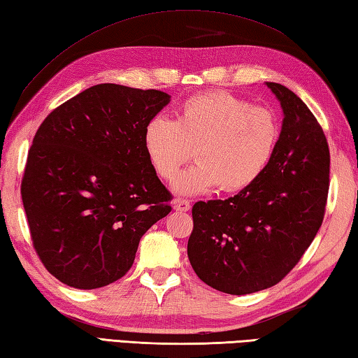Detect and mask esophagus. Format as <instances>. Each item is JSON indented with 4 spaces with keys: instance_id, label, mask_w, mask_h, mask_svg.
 Instances as JSON below:
<instances>
[{
    "instance_id": "34e87169",
    "label": "esophagus",
    "mask_w": 358,
    "mask_h": 358,
    "mask_svg": "<svg viewBox=\"0 0 358 358\" xmlns=\"http://www.w3.org/2000/svg\"><path fill=\"white\" fill-rule=\"evenodd\" d=\"M173 208L177 211H187L191 208V203H189V200H186V199H175Z\"/></svg>"
}]
</instances>
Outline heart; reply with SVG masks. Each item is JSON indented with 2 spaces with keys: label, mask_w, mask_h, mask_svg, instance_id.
<instances>
[{
  "label": "heart",
  "mask_w": 358,
  "mask_h": 358,
  "mask_svg": "<svg viewBox=\"0 0 358 358\" xmlns=\"http://www.w3.org/2000/svg\"><path fill=\"white\" fill-rule=\"evenodd\" d=\"M278 122L268 108L222 90L194 95L181 103L175 120L155 115L142 144L155 173L172 181L196 152L199 159L175 181L180 194H203L220 186L239 192L262 177L275 150Z\"/></svg>",
  "instance_id": "heart-1"
}]
</instances>
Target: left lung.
I'll use <instances>...</instances> for the list:
<instances>
[{
    "mask_svg": "<svg viewBox=\"0 0 358 358\" xmlns=\"http://www.w3.org/2000/svg\"><path fill=\"white\" fill-rule=\"evenodd\" d=\"M283 109L268 167L225 200L197 201L187 257L201 282L227 294L277 285L313 243L326 213L329 144L316 117L278 83H266Z\"/></svg>",
    "mask_w": 358,
    "mask_h": 358,
    "instance_id": "8db88e82",
    "label": "left lung"
}]
</instances>
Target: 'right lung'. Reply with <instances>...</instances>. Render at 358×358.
<instances>
[{
	"label": "right lung",
	"mask_w": 358,
	"mask_h": 358,
	"mask_svg": "<svg viewBox=\"0 0 358 358\" xmlns=\"http://www.w3.org/2000/svg\"><path fill=\"white\" fill-rule=\"evenodd\" d=\"M171 95L96 84L38 127L22 180L36 253L57 280L95 289L133 266L144 233L172 211V194L142 134Z\"/></svg>",
	"instance_id": "right-lung-1"
}]
</instances>
